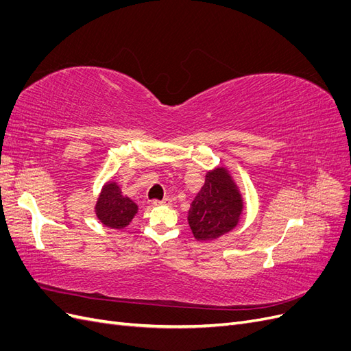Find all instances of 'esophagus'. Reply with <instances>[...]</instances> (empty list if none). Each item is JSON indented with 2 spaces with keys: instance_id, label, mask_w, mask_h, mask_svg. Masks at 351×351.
<instances>
[{
  "instance_id": "obj_1",
  "label": "esophagus",
  "mask_w": 351,
  "mask_h": 351,
  "mask_svg": "<svg viewBox=\"0 0 351 351\" xmlns=\"http://www.w3.org/2000/svg\"><path fill=\"white\" fill-rule=\"evenodd\" d=\"M154 205H167V206H169V205H171V199L164 197L162 200H154Z\"/></svg>"
}]
</instances>
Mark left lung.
Segmentation results:
<instances>
[{"label": "left lung", "instance_id": "1", "mask_svg": "<svg viewBox=\"0 0 351 351\" xmlns=\"http://www.w3.org/2000/svg\"><path fill=\"white\" fill-rule=\"evenodd\" d=\"M243 195L224 165L209 169L187 212V222L197 241H212L234 230L243 215Z\"/></svg>", "mask_w": 351, "mask_h": 351}]
</instances>
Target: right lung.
Instances as JSON below:
<instances>
[{"label":"right lung","instance_id":"add662e5","mask_svg":"<svg viewBox=\"0 0 351 351\" xmlns=\"http://www.w3.org/2000/svg\"><path fill=\"white\" fill-rule=\"evenodd\" d=\"M93 209L95 215L102 226L114 230H123L130 224L137 210H139V206L129 196L123 195L119 183L108 180L102 186Z\"/></svg>","mask_w":351,"mask_h":351}]
</instances>
